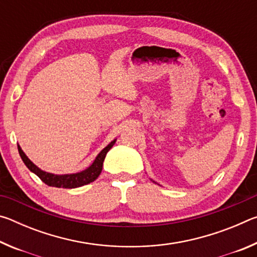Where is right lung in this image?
I'll use <instances>...</instances> for the list:
<instances>
[{"label": "right lung", "mask_w": 257, "mask_h": 257, "mask_svg": "<svg viewBox=\"0 0 257 257\" xmlns=\"http://www.w3.org/2000/svg\"><path fill=\"white\" fill-rule=\"evenodd\" d=\"M115 141L116 139L111 142L105 149L102 150L101 153L96 156V159H95L93 164L90 165L89 168H87L86 170L81 172L72 173V175L59 176V175H52V173L43 171L40 168H37L36 165H35L32 161L26 156V154L24 153L19 145H18V151L21 159H23L24 163L26 164V167H27L30 171L34 172L43 182H45L47 186L58 187V188H77V187L88 185L90 182H93L94 180L97 179V177L101 175L102 172L103 162L106 156V153L112 149V146L114 145Z\"/></svg>", "instance_id": "right-lung-1"}]
</instances>
